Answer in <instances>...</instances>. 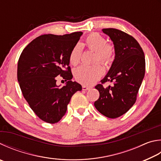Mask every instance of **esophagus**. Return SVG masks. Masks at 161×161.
Listing matches in <instances>:
<instances>
[{"instance_id":"obj_1","label":"esophagus","mask_w":161,"mask_h":161,"mask_svg":"<svg viewBox=\"0 0 161 161\" xmlns=\"http://www.w3.org/2000/svg\"><path fill=\"white\" fill-rule=\"evenodd\" d=\"M90 89H91V87H89V86H85V85L82 86V90L86 91V90H89Z\"/></svg>"}]
</instances>
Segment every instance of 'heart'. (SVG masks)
I'll return each mask as SVG.
<instances>
[{
    "label": "heart",
    "instance_id": "heart-1",
    "mask_svg": "<svg viewBox=\"0 0 161 161\" xmlns=\"http://www.w3.org/2000/svg\"><path fill=\"white\" fill-rule=\"evenodd\" d=\"M84 44L89 50L94 51L93 62H100L105 65L112 63L115 58V47L113 44L106 43V39L98 33L90 34L84 39ZM81 54V46L80 43L72 48L69 55V61L72 65L80 63ZM104 74V69L101 65L96 63L93 66H80L75 69L76 80L84 85H92L97 81Z\"/></svg>",
    "mask_w": 161,
    "mask_h": 161
}]
</instances>
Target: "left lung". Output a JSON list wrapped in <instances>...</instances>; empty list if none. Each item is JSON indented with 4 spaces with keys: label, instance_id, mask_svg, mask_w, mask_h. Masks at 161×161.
Masks as SVG:
<instances>
[{
    "label": "left lung",
    "instance_id": "obj_1",
    "mask_svg": "<svg viewBox=\"0 0 161 161\" xmlns=\"http://www.w3.org/2000/svg\"><path fill=\"white\" fill-rule=\"evenodd\" d=\"M115 47V60L107 75L95 86L100 96L94 106L102 115L116 118L126 113L135 103L145 75V56L138 42L118 29L102 30ZM107 81L113 86H103Z\"/></svg>",
    "mask_w": 161,
    "mask_h": 161
}]
</instances>
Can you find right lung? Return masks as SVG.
<instances>
[{
  "instance_id": "obj_1",
  "label": "right lung",
  "mask_w": 161,
  "mask_h": 161,
  "mask_svg": "<svg viewBox=\"0 0 161 161\" xmlns=\"http://www.w3.org/2000/svg\"><path fill=\"white\" fill-rule=\"evenodd\" d=\"M81 31L65 35L43 34L26 46L17 64V80L23 96L34 113L48 123L59 122L75 92L81 90L72 81L69 55ZM60 75L67 83L56 84Z\"/></svg>"
}]
</instances>
